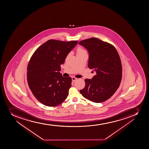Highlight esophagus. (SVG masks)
<instances>
[{"instance_id": "esophagus-1", "label": "esophagus", "mask_w": 149, "mask_h": 149, "mask_svg": "<svg viewBox=\"0 0 149 149\" xmlns=\"http://www.w3.org/2000/svg\"><path fill=\"white\" fill-rule=\"evenodd\" d=\"M77 79H78L76 78L75 77H72V81L73 82H75V81H76Z\"/></svg>"}]
</instances>
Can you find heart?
Wrapping results in <instances>:
<instances>
[{
    "instance_id": "heart-1",
    "label": "heart",
    "mask_w": 149,
    "mask_h": 149,
    "mask_svg": "<svg viewBox=\"0 0 149 149\" xmlns=\"http://www.w3.org/2000/svg\"><path fill=\"white\" fill-rule=\"evenodd\" d=\"M86 52L81 47H78L77 49V55L80 54L82 53H86Z\"/></svg>"
}]
</instances>
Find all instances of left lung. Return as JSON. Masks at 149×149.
Instances as JSON below:
<instances>
[{"instance_id":"left-lung-1","label":"left lung","mask_w":149,"mask_h":149,"mask_svg":"<svg viewBox=\"0 0 149 149\" xmlns=\"http://www.w3.org/2000/svg\"><path fill=\"white\" fill-rule=\"evenodd\" d=\"M89 53L88 66L96 75L86 79V86L80 91L84 97L100 103L111 97L119 87L122 78V65L116 49L113 45L92 37L79 43Z\"/></svg>"}]
</instances>
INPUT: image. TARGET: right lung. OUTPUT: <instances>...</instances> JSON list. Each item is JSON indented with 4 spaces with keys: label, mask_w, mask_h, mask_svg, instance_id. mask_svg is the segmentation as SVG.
<instances>
[{
    "label": "right lung",
    "mask_w": 149,
    "mask_h": 149,
    "mask_svg": "<svg viewBox=\"0 0 149 149\" xmlns=\"http://www.w3.org/2000/svg\"><path fill=\"white\" fill-rule=\"evenodd\" d=\"M78 43L49 40L31 58L27 68V81L33 95L43 104L57 106L68 97L72 79L63 77L60 65Z\"/></svg>",
    "instance_id": "add662e5"
}]
</instances>
